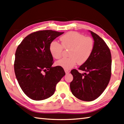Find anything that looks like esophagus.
I'll return each mask as SVG.
<instances>
[{"instance_id": "esophagus-1", "label": "esophagus", "mask_w": 124, "mask_h": 124, "mask_svg": "<svg viewBox=\"0 0 124 124\" xmlns=\"http://www.w3.org/2000/svg\"><path fill=\"white\" fill-rule=\"evenodd\" d=\"M65 72L66 74H68L69 73V71L68 70H65Z\"/></svg>"}]
</instances>
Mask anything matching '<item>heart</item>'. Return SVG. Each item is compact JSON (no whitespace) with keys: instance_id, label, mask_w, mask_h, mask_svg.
Returning <instances> with one entry per match:
<instances>
[{"instance_id":"heart-1","label":"heart","mask_w":124,"mask_h":124,"mask_svg":"<svg viewBox=\"0 0 124 124\" xmlns=\"http://www.w3.org/2000/svg\"><path fill=\"white\" fill-rule=\"evenodd\" d=\"M61 45L52 42L49 47L50 53L54 59L62 56L63 50H69L68 58H63L57 61V65L65 70H70L78 64L81 65L88 61L94 47V42L91 37H85L76 31H70L60 37Z\"/></svg>"}]
</instances>
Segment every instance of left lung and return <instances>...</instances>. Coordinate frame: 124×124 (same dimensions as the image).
Here are the masks:
<instances>
[{
  "instance_id": "left-lung-1",
  "label": "left lung",
  "mask_w": 124,
  "mask_h": 124,
  "mask_svg": "<svg viewBox=\"0 0 124 124\" xmlns=\"http://www.w3.org/2000/svg\"><path fill=\"white\" fill-rule=\"evenodd\" d=\"M94 40V47L87 62L79 68L85 71L79 73L71 70L73 79L70 83L72 93L77 98L85 101L97 99L107 87L111 77V55L105 42L96 33L89 31Z\"/></svg>"
}]
</instances>
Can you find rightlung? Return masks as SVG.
<instances>
[{
  "label": "right lung",
  "instance_id": "obj_1",
  "mask_svg": "<svg viewBox=\"0 0 124 124\" xmlns=\"http://www.w3.org/2000/svg\"><path fill=\"white\" fill-rule=\"evenodd\" d=\"M63 32L39 31L23 40L15 53L14 71L23 91L31 99L42 100L54 94L56 85L65 74L62 67H52L50 44Z\"/></svg>",
  "mask_w": 124,
  "mask_h": 124
}]
</instances>
